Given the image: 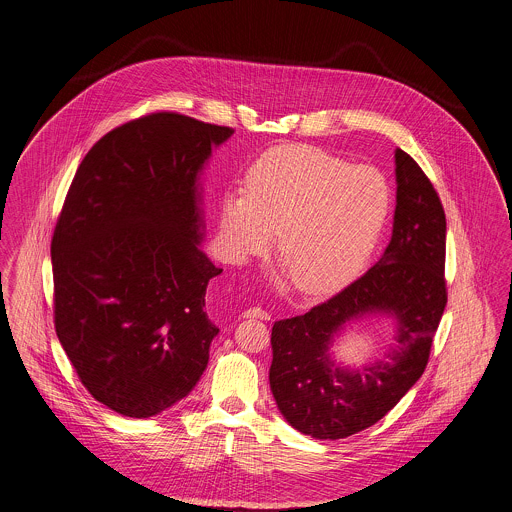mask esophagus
<instances>
[{"label": "esophagus", "instance_id": "34e87169", "mask_svg": "<svg viewBox=\"0 0 512 512\" xmlns=\"http://www.w3.org/2000/svg\"><path fill=\"white\" fill-rule=\"evenodd\" d=\"M241 316H243V318H259V320H269V318H271V314H269L267 310L259 308V306H255V308H247Z\"/></svg>", "mask_w": 512, "mask_h": 512}]
</instances>
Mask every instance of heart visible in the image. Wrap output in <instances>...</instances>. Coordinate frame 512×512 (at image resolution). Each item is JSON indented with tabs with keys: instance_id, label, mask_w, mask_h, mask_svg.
I'll use <instances>...</instances> for the list:
<instances>
[{
	"instance_id": "1",
	"label": "heart",
	"mask_w": 512,
	"mask_h": 512,
	"mask_svg": "<svg viewBox=\"0 0 512 512\" xmlns=\"http://www.w3.org/2000/svg\"><path fill=\"white\" fill-rule=\"evenodd\" d=\"M245 191L229 192L220 206L226 255L243 263L265 253L277 233V257L304 294L351 283L369 263L393 208L391 184L379 169L306 145L259 157Z\"/></svg>"
}]
</instances>
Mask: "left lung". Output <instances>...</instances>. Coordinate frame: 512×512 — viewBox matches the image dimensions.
<instances>
[{
    "label": "left lung",
    "mask_w": 512,
    "mask_h": 512,
    "mask_svg": "<svg viewBox=\"0 0 512 512\" xmlns=\"http://www.w3.org/2000/svg\"><path fill=\"white\" fill-rule=\"evenodd\" d=\"M395 163V224L383 257L336 296L273 326V397L292 428L318 440L373 426L408 393L428 365L448 302L444 206L410 155L397 149ZM373 311L398 318L396 349L371 368H336L327 353L333 336Z\"/></svg>",
    "instance_id": "left-lung-1"
}]
</instances>
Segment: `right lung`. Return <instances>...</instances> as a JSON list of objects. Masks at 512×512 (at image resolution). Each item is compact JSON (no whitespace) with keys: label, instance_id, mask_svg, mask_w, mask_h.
I'll return each mask as SVG.
<instances>
[{"label":"right lung","instance_id":"right-lung-1","mask_svg":"<svg viewBox=\"0 0 512 512\" xmlns=\"http://www.w3.org/2000/svg\"><path fill=\"white\" fill-rule=\"evenodd\" d=\"M231 127L157 112L106 133L82 159L51 257L55 330L80 383L108 408L149 418L202 377L218 328L206 286L196 188Z\"/></svg>","mask_w":512,"mask_h":512}]
</instances>
